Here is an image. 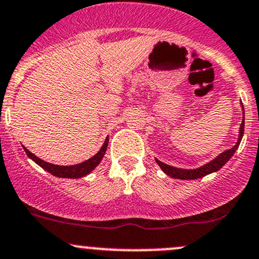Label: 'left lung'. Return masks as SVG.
Here are the masks:
<instances>
[{
    "mask_svg": "<svg viewBox=\"0 0 259 259\" xmlns=\"http://www.w3.org/2000/svg\"><path fill=\"white\" fill-rule=\"evenodd\" d=\"M242 106V111H243V119H242L241 127H239V132H238V140H237V143L233 146L231 149H227V151L222 152V153L218 154L215 158H213L212 161H209L208 163L203 164V166L198 167V168H193V169H186V168H178V167H173L169 166V164L163 163L159 159H156L157 164L161 167V169L166 173L167 176L172 178H177V180H197V178H202L204 176L209 175V173L217 172L218 169L222 168L226 163L229 161V159L233 157L234 152L237 151L238 148L239 143H241L242 137H243L244 133V108H243V103H241Z\"/></svg>",
    "mask_w": 259,
    "mask_h": 259,
    "instance_id": "8db88e82",
    "label": "left lung"
}]
</instances>
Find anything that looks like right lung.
<instances>
[{"mask_svg":"<svg viewBox=\"0 0 259 259\" xmlns=\"http://www.w3.org/2000/svg\"><path fill=\"white\" fill-rule=\"evenodd\" d=\"M107 146H108V136L105 140V143L102 145V147H101L100 151H98L95 156L91 157V158L87 159V161L81 162V163L78 164H72V166H58V164L50 163V162H46L44 161V159L38 158L37 156H34L32 152L28 151L26 147H23V146L22 147L25 149L28 158H31L33 162H36L39 167H42V168L47 170V172L51 173V175L60 178H81V177H84V176L90 175V173L101 163L106 151H107Z\"/></svg>","mask_w":259,"mask_h":259,"instance_id":"1","label":"right lung"}]
</instances>
